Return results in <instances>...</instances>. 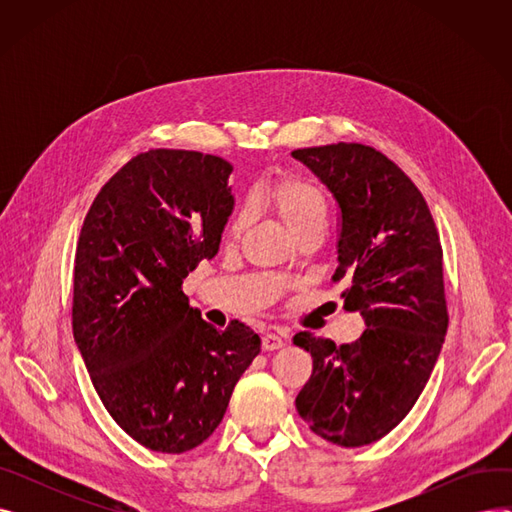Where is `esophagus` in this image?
I'll return each instance as SVG.
<instances>
[{
	"label": "esophagus",
	"instance_id": "34e87169",
	"mask_svg": "<svg viewBox=\"0 0 512 512\" xmlns=\"http://www.w3.org/2000/svg\"><path fill=\"white\" fill-rule=\"evenodd\" d=\"M261 346H263V351H278V348L284 346V336L278 334V332L265 334V336L261 338Z\"/></svg>",
	"mask_w": 512,
	"mask_h": 512
}]
</instances>
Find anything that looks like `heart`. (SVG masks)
I'll use <instances>...</instances> for the list:
<instances>
[{
  "label": "heart",
  "mask_w": 512,
  "mask_h": 512,
  "mask_svg": "<svg viewBox=\"0 0 512 512\" xmlns=\"http://www.w3.org/2000/svg\"><path fill=\"white\" fill-rule=\"evenodd\" d=\"M263 203L278 215L292 236L326 218L324 195L313 182L301 176H282L267 184L263 188ZM242 226H245V215H238L230 224V236H238Z\"/></svg>",
  "instance_id": "b5f03b06"
}]
</instances>
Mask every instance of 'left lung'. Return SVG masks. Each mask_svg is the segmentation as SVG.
I'll list each match as a JSON object with an SVG mask.
<instances>
[{
  "label": "left lung",
  "mask_w": 512,
  "mask_h": 512,
  "mask_svg": "<svg viewBox=\"0 0 512 512\" xmlns=\"http://www.w3.org/2000/svg\"><path fill=\"white\" fill-rule=\"evenodd\" d=\"M292 157L338 203L332 280H348L344 309L359 311L367 326L340 346L311 332L292 338L313 357L297 411L317 436L357 448L409 415L440 357L448 330L440 236L419 188L373 147L336 143Z\"/></svg>",
  "instance_id": "1"
}]
</instances>
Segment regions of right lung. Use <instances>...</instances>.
<instances>
[{
    "mask_svg": "<svg viewBox=\"0 0 512 512\" xmlns=\"http://www.w3.org/2000/svg\"><path fill=\"white\" fill-rule=\"evenodd\" d=\"M230 174L199 151L139 153L103 184L78 236L74 340L107 413L155 452L203 444L261 351L249 326L215 330L182 292L220 249Z\"/></svg>",
    "mask_w": 512,
    "mask_h": 512,
    "instance_id": "1",
    "label": "right lung"
}]
</instances>
